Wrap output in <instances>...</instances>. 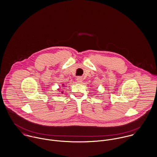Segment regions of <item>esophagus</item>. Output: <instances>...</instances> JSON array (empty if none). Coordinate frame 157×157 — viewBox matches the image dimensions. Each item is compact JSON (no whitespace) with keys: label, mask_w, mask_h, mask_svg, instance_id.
Listing matches in <instances>:
<instances>
[{"label":"esophagus","mask_w":157,"mask_h":157,"mask_svg":"<svg viewBox=\"0 0 157 157\" xmlns=\"http://www.w3.org/2000/svg\"><path fill=\"white\" fill-rule=\"evenodd\" d=\"M77 82L78 83H82V82H83V78H82L81 77H78L77 78Z\"/></svg>","instance_id":"esophagus-1"}]
</instances>
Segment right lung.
<instances>
[{"instance_id": "right-lung-1", "label": "right lung", "mask_w": 157, "mask_h": 157, "mask_svg": "<svg viewBox=\"0 0 157 157\" xmlns=\"http://www.w3.org/2000/svg\"><path fill=\"white\" fill-rule=\"evenodd\" d=\"M62 86H63V87H64V86H65V85H64V84H63V85H62ZM59 88H61V87H59ZM59 89H60V88H58V90L59 91ZM61 93L63 94V91H61Z\"/></svg>"}]
</instances>
